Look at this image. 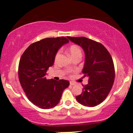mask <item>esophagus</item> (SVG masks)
<instances>
[{"mask_svg":"<svg viewBox=\"0 0 133 133\" xmlns=\"http://www.w3.org/2000/svg\"><path fill=\"white\" fill-rule=\"evenodd\" d=\"M70 85L71 86H74V85H75V84H76V83H74V82H70Z\"/></svg>","mask_w":133,"mask_h":133,"instance_id":"34e87169","label":"esophagus"}]
</instances>
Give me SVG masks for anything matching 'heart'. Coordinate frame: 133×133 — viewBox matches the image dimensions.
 Returning <instances> with one entry per match:
<instances>
[{
  "instance_id": "obj_1",
  "label": "heart",
  "mask_w": 133,
  "mask_h": 133,
  "mask_svg": "<svg viewBox=\"0 0 133 133\" xmlns=\"http://www.w3.org/2000/svg\"><path fill=\"white\" fill-rule=\"evenodd\" d=\"M68 53L70 54V56L72 58L74 57H76L77 56H82V51L79 47L78 46L73 45L70 46V47L68 48ZM59 56H60V53L57 52L56 54L55 57V61H56L57 59H58Z\"/></svg>"
}]
</instances>
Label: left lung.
Wrapping results in <instances>:
<instances>
[{"label":"left lung","mask_w":133,"mask_h":133,"mask_svg":"<svg viewBox=\"0 0 133 133\" xmlns=\"http://www.w3.org/2000/svg\"><path fill=\"white\" fill-rule=\"evenodd\" d=\"M67 38L80 45L85 54L82 72L89 77L82 93L76 97L78 103L87 107H95L104 100L115 80V68L110 54L101 43L86 37Z\"/></svg>","instance_id":"8db88e82"}]
</instances>
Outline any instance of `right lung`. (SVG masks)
<instances>
[{
    "instance_id": "1",
    "label": "right lung",
    "mask_w": 133,
    "mask_h": 133,
    "mask_svg": "<svg viewBox=\"0 0 133 133\" xmlns=\"http://www.w3.org/2000/svg\"><path fill=\"white\" fill-rule=\"evenodd\" d=\"M69 40L63 37L49 38L35 42L23 54L18 65V78L27 97L41 109L55 107L69 81L47 80V71L53 65L59 49Z\"/></svg>"
}]
</instances>
